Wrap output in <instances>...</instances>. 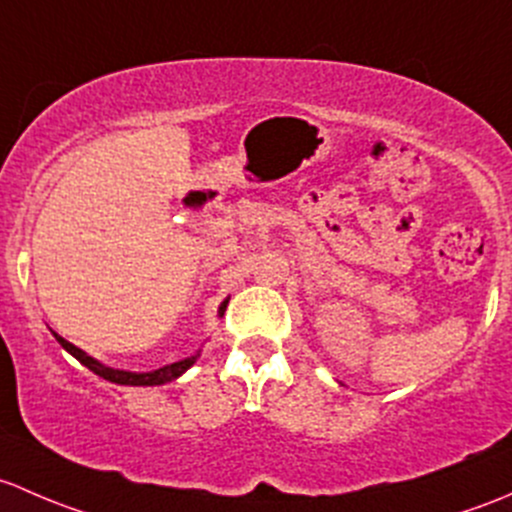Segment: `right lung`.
I'll return each instance as SVG.
<instances>
[{
  "instance_id": "obj_1",
  "label": "right lung",
  "mask_w": 512,
  "mask_h": 512,
  "mask_svg": "<svg viewBox=\"0 0 512 512\" xmlns=\"http://www.w3.org/2000/svg\"><path fill=\"white\" fill-rule=\"evenodd\" d=\"M226 305H229V298H226L224 303L219 305V318H221V315H224ZM54 337H56V342H59V345L63 347V350H66L68 355L76 357V360L81 362L83 367H88V370L96 372L98 377L108 379V382H113V384H128V387H157V384L172 382V379L182 377V374L187 372L189 367L194 365V362H197L199 352H202V350H197V352H194V355L184 357V360H179V362H172V365L160 367V370H152V372H130V370H115V367L103 365V362H98L96 357H91V355H88V352H83L81 347H76V345H71V342H68V340H63V337H61L59 333H54Z\"/></svg>"
}]
</instances>
